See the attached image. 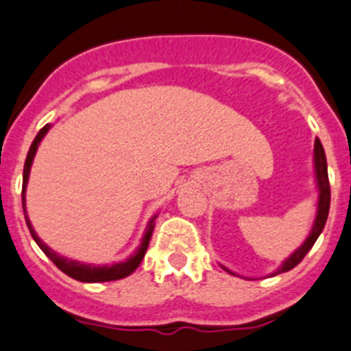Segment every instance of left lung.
Instances as JSON below:
<instances>
[{"label": "left lung", "mask_w": 351, "mask_h": 351, "mask_svg": "<svg viewBox=\"0 0 351 351\" xmlns=\"http://www.w3.org/2000/svg\"><path fill=\"white\" fill-rule=\"evenodd\" d=\"M314 166H316L317 187H319V202H317L316 221H314V226H312V232L307 237V241H305V243H303L302 246H300V248L296 250V252H294L293 255H291V257L275 271V273H273V276L280 275V273H285V271L293 269L294 266H298L300 262L303 261V257L308 253V250L314 246V243L317 241V237H319V234L323 232V228H325L326 217H328V210H330V182H328V169H326L325 149H323V146H321L319 139H316V143H314ZM228 273H232V271H228ZM232 275H234V273H232Z\"/></svg>", "instance_id": "8db88e82"}]
</instances>
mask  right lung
<instances>
[{"label":"right lung","mask_w":351,"mask_h":351,"mask_svg":"<svg viewBox=\"0 0 351 351\" xmlns=\"http://www.w3.org/2000/svg\"><path fill=\"white\" fill-rule=\"evenodd\" d=\"M48 130H49V125H46L44 128H40L39 134H37V137H35L34 143H32L30 152H28V155H26L25 171H23V208H25V191H26V184H28V175H30L32 162H34L37 146H39V143L43 141V137L46 135V132ZM25 219H26V225H28V228H30V234H32V237H34L35 243L39 244V248L43 250L46 255H48L49 261H51L53 264H55V266L62 271V273H66L67 276H71V278H75V280H78V282H89V284H96V282H112V280H119V278H125V276L132 275V273H134V271L139 267L141 261L144 258V253H146V250H148L149 239H152L153 219H155V217L149 221L148 232H146V235H144L143 244H141V248L137 250V253H135V255H132L128 261L119 262V264H114V266H90V264H82V262H76V261H71V258L62 257V255H58V253L53 252L49 246H46V244L39 239V235L35 234V230L32 228L30 219H28V216H26V208H25Z\"/></svg>","instance_id":"right-lung-1"}]
</instances>
